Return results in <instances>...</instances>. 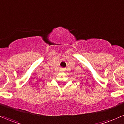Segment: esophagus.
I'll list each match as a JSON object with an SVG mask.
<instances>
[{
    "label": "esophagus",
    "instance_id": "esophagus-1",
    "mask_svg": "<svg viewBox=\"0 0 124 124\" xmlns=\"http://www.w3.org/2000/svg\"><path fill=\"white\" fill-rule=\"evenodd\" d=\"M61 71H65V68H62V69L61 70Z\"/></svg>",
    "mask_w": 124,
    "mask_h": 124
}]
</instances>
